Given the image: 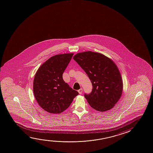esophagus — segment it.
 Returning <instances> with one entry per match:
<instances>
[{"mask_svg":"<svg viewBox=\"0 0 153 153\" xmlns=\"http://www.w3.org/2000/svg\"><path fill=\"white\" fill-rule=\"evenodd\" d=\"M78 92L79 93V94H82V88H80V89H79L78 91Z\"/></svg>","mask_w":153,"mask_h":153,"instance_id":"1","label":"esophagus"}]
</instances>
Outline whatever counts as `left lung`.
<instances>
[{
    "label": "left lung",
    "instance_id": "1",
    "mask_svg": "<svg viewBox=\"0 0 153 153\" xmlns=\"http://www.w3.org/2000/svg\"><path fill=\"white\" fill-rule=\"evenodd\" d=\"M73 59L92 82V92L84 94L89 105L101 112L113 108L123 89L121 74L115 63L103 54L91 51L78 53Z\"/></svg>",
    "mask_w": 153,
    "mask_h": 153
}]
</instances>
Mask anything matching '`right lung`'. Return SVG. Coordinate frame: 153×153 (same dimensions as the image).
I'll return each mask as SVG.
<instances>
[{
    "label": "right lung",
    "mask_w": 153,
    "mask_h": 153,
    "mask_svg": "<svg viewBox=\"0 0 153 153\" xmlns=\"http://www.w3.org/2000/svg\"><path fill=\"white\" fill-rule=\"evenodd\" d=\"M74 53L52 56L40 66L33 82V93L39 105L48 112L59 114L70 106L78 92L65 82L62 74Z\"/></svg>",
    "instance_id": "obj_1"
}]
</instances>
